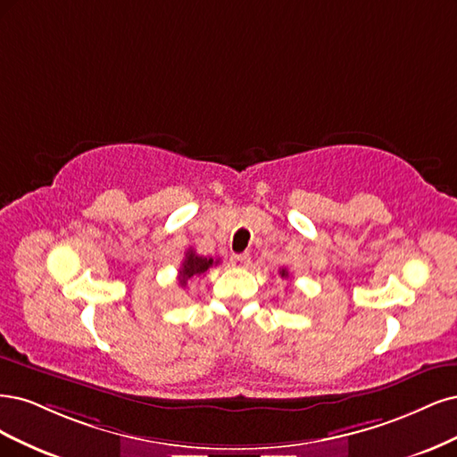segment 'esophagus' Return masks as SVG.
<instances>
[{"label": "esophagus", "instance_id": "1", "mask_svg": "<svg viewBox=\"0 0 457 457\" xmlns=\"http://www.w3.org/2000/svg\"><path fill=\"white\" fill-rule=\"evenodd\" d=\"M231 263L233 266H237V268H248L250 266V254H233L231 256Z\"/></svg>", "mask_w": 457, "mask_h": 457}]
</instances>
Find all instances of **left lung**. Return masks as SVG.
<instances>
[{"label": "left lung", "mask_w": 457, "mask_h": 457, "mask_svg": "<svg viewBox=\"0 0 457 457\" xmlns=\"http://www.w3.org/2000/svg\"><path fill=\"white\" fill-rule=\"evenodd\" d=\"M281 277H288V271H287V270H281Z\"/></svg>", "instance_id": "8db88e82"}]
</instances>
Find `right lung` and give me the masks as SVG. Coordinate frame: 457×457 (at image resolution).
<instances>
[{"label":"right lung","mask_w":457,"mask_h":457,"mask_svg":"<svg viewBox=\"0 0 457 457\" xmlns=\"http://www.w3.org/2000/svg\"><path fill=\"white\" fill-rule=\"evenodd\" d=\"M214 263H218V260L214 262L212 258L199 256V254H195V250L189 248L187 253H186L184 262H182V268L179 271V283H180V287L184 288L191 277H201V275L207 273V270L212 268Z\"/></svg>","instance_id":"1"}]
</instances>
